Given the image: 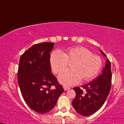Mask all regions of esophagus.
I'll use <instances>...</instances> for the list:
<instances>
[{"label": "esophagus", "instance_id": "34e87169", "mask_svg": "<svg viewBox=\"0 0 124 124\" xmlns=\"http://www.w3.org/2000/svg\"><path fill=\"white\" fill-rule=\"evenodd\" d=\"M63 87L64 90H69V89H70L69 87L67 86H63Z\"/></svg>", "mask_w": 124, "mask_h": 124}]
</instances>
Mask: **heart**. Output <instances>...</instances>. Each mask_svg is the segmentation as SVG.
Wrapping results in <instances>:
<instances>
[{
    "mask_svg": "<svg viewBox=\"0 0 124 124\" xmlns=\"http://www.w3.org/2000/svg\"><path fill=\"white\" fill-rule=\"evenodd\" d=\"M69 62H72L71 70H66L58 76V81L65 86L73 85L92 79L99 73L102 66V61L99 55L83 46L68 48L64 53L55 50L50 57V65L55 73H59L66 69Z\"/></svg>",
    "mask_w": 124,
    "mask_h": 124,
    "instance_id": "heart-1",
    "label": "heart"
}]
</instances>
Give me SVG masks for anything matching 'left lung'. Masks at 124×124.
I'll return each instance as SVG.
<instances>
[{
    "mask_svg": "<svg viewBox=\"0 0 124 124\" xmlns=\"http://www.w3.org/2000/svg\"><path fill=\"white\" fill-rule=\"evenodd\" d=\"M100 52L106 57L105 65L101 74L92 82L81 86L85 89V93L79 87L73 88L76 96L72 105L76 112L83 116H88L99 110L105 102L110 90L112 77L110 62L101 49Z\"/></svg>",
    "mask_w": 124,
    "mask_h": 124,
    "instance_id": "obj_1",
    "label": "left lung"
}]
</instances>
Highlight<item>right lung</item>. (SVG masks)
Returning a JSON list of instances; mask_svg holds the SVG:
<instances>
[{
    "mask_svg": "<svg viewBox=\"0 0 124 124\" xmlns=\"http://www.w3.org/2000/svg\"><path fill=\"white\" fill-rule=\"evenodd\" d=\"M54 43L34 45L20 57L18 81L24 101L35 112L44 114L55 106L64 89L51 73L50 54Z\"/></svg>",
    "mask_w": 124,
    "mask_h": 124,
    "instance_id": "1",
    "label": "right lung"
}]
</instances>
